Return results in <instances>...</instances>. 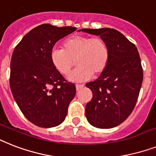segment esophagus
Returning a JSON list of instances; mask_svg holds the SVG:
<instances>
[{
    "mask_svg": "<svg viewBox=\"0 0 156 156\" xmlns=\"http://www.w3.org/2000/svg\"><path fill=\"white\" fill-rule=\"evenodd\" d=\"M83 87H84V85H76V90H81Z\"/></svg>",
    "mask_w": 156,
    "mask_h": 156,
    "instance_id": "esophagus-1",
    "label": "esophagus"
}]
</instances>
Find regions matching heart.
Instances as JSON below:
<instances>
[{"instance_id": "1", "label": "heart", "mask_w": 156, "mask_h": 156, "mask_svg": "<svg viewBox=\"0 0 156 156\" xmlns=\"http://www.w3.org/2000/svg\"><path fill=\"white\" fill-rule=\"evenodd\" d=\"M110 58L107 42L101 37L75 35L63 42V49L54 47L50 51L54 67L62 75H68L75 61L77 68L69 75L74 82H84L102 74Z\"/></svg>"}]
</instances>
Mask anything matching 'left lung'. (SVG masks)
Instances as JSON below:
<instances>
[{
	"label": "left lung",
	"mask_w": 156,
	"mask_h": 156,
	"mask_svg": "<svg viewBox=\"0 0 156 156\" xmlns=\"http://www.w3.org/2000/svg\"><path fill=\"white\" fill-rule=\"evenodd\" d=\"M81 30L100 36L107 42L110 52L104 71L96 80L86 85L93 94L86 106V117L97 128H112L128 118L137 102L144 77L140 54L136 46L116 30Z\"/></svg>",
	"instance_id": "1"
}]
</instances>
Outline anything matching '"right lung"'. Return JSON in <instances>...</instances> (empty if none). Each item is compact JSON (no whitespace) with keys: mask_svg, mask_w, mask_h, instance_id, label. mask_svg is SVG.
Segmentation results:
<instances>
[{"mask_svg":"<svg viewBox=\"0 0 156 156\" xmlns=\"http://www.w3.org/2000/svg\"><path fill=\"white\" fill-rule=\"evenodd\" d=\"M76 30L43 24L25 34L13 50L10 89L25 117L36 126L49 128L62 123L75 96V85L54 68L50 51L57 41Z\"/></svg>","mask_w":156,"mask_h":156,"instance_id":"right-lung-1","label":"right lung"}]
</instances>
